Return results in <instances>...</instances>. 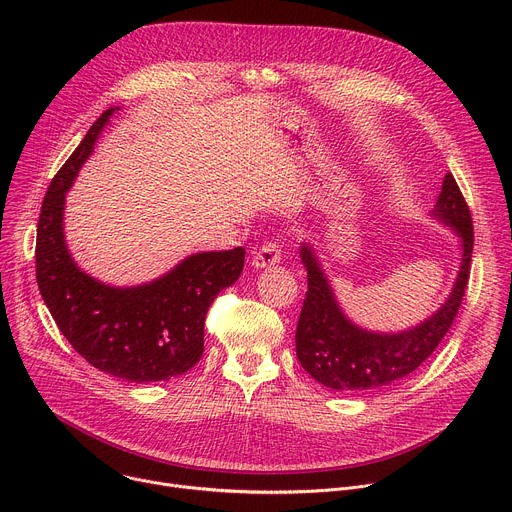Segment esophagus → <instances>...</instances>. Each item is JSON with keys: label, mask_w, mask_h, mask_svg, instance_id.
I'll list each match as a JSON object with an SVG mask.
<instances>
[{"label": "esophagus", "mask_w": 512, "mask_h": 512, "mask_svg": "<svg viewBox=\"0 0 512 512\" xmlns=\"http://www.w3.org/2000/svg\"><path fill=\"white\" fill-rule=\"evenodd\" d=\"M281 261V247L277 243H265L259 247V251L253 255L251 265L255 269H265V267H273Z\"/></svg>", "instance_id": "obj_1"}]
</instances>
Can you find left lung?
Wrapping results in <instances>:
<instances>
[{"mask_svg": "<svg viewBox=\"0 0 512 512\" xmlns=\"http://www.w3.org/2000/svg\"><path fill=\"white\" fill-rule=\"evenodd\" d=\"M431 216L460 237V269L440 310L401 332H373L356 326L342 312L314 247L302 243L300 257L308 271V291L296 330V354L312 379L340 393L375 391L411 375L442 342L460 310L474 249L470 208L452 174H446Z\"/></svg>", "mask_w": 512, "mask_h": 512, "instance_id": "left-lung-1", "label": "left lung"}]
</instances>
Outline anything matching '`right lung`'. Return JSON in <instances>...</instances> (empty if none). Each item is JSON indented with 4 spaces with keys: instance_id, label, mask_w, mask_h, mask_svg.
I'll list each match as a JSON object with an SVG mask.
<instances>
[{
    "instance_id": "add662e5",
    "label": "right lung",
    "mask_w": 512,
    "mask_h": 512,
    "mask_svg": "<svg viewBox=\"0 0 512 512\" xmlns=\"http://www.w3.org/2000/svg\"><path fill=\"white\" fill-rule=\"evenodd\" d=\"M117 107L107 109L52 178L36 237V279L56 326L95 369L129 381L158 383L190 371L204 352V318L214 298L233 285L245 249L204 251L162 277L115 287L85 273L64 241V196Z\"/></svg>"
}]
</instances>
